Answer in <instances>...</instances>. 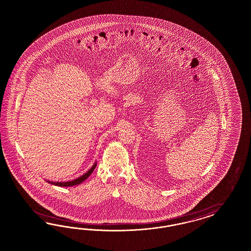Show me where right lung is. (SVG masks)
Instances as JSON below:
<instances>
[{"mask_svg": "<svg viewBox=\"0 0 251 251\" xmlns=\"http://www.w3.org/2000/svg\"><path fill=\"white\" fill-rule=\"evenodd\" d=\"M96 167H97V163H95L94 166H93L85 174L81 176H79L78 178H75V179H74V180H71V181H66V182H52V181L47 180V182L50 183V184L55 185V186H59V187H72V186H75V185H78V184H81V183L84 181L89 176L91 175L92 172L94 171V169L96 168Z\"/></svg>", "mask_w": 251, "mask_h": 251, "instance_id": "right-lung-1", "label": "right lung"}]
</instances>
